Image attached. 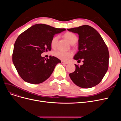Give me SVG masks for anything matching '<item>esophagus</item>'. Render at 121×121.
Here are the masks:
<instances>
[{
	"mask_svg": "<svg viewBox=\"0 0 121 121\" xmlns=\"http://www.w3.org/2000/svg\"><path fill=\"white\" fill-rule=\"evenodd\" d=\"M61 64L63 65H67L68 64V62H65V61H61Z\"/></svg>",
	"mask_w": 121,
	"mask_h": 121,
	"instance_id": "1",
	"label": "esophagus"
}]
</instances>
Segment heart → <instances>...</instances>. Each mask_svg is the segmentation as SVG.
Returning a JSON list of instances; mask_svg holds the SVG:
<instances>
[{
  "label": "heart",
  "mask_w": 121,
  "mask_h": 121,
  "mask_svg": "<svg viewBox=\"0 0 121 121\" xmlns=\"http://www.w3.org/2000/svg\"><path fill=\"white\" fill-rule=\"evenodd\" d=\"M64 36L71 44H74L77 41V37L73 33L67 32L64 34ZM58 38H59L58 36H56L52 38V41H51V46H52V48H54L56 47ZM53 55L54 56H56L58 59L61 60L67 61L72 57V53L71 52H63V51L58 50L53 52Z\"/></svg>",
  "instance_id": "heart-1"
}]
</instances>
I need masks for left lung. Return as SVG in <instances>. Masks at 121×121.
<instances>
[{"label": "left lung", "mask_w": 121, "mask_h": 121, "mask_svg": "<svg viewBox=\"0 0 121 121\" xmlns=\"http://www.w3.org/2000/svg\"><path fill=\"white\" fill-rule=\"evenodd\" d=\"M79 35L78 52L74 59L83 60V64L75 65V71L69 74L76 85L89 88L99 83L108 67L109 52L107 46L99 33L93 28L84 25L77 28L67 29Z\"/></svg>", "instance_id": "8db88e82"}]
</instances>
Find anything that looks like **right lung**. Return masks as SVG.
<instances>
[{"label": "right lung", "instance_id": "add662e5", "mask_svg": "<svg viewBox=\"0 0 121 121\" xmlns=\"http://www.w3.org/2000/svg\"><path fill=\"white\" fill-rule=\"evenodd\" d=\"M65 30L49 25H33L17 39L13 47V62L21 77L25 82L39 84L52 75L61 61L56 57L41 56V53L52 49L51 41L55 34Z\"/></svg>", "mask_w": 121, "mask_h": 121}]
</instances>
